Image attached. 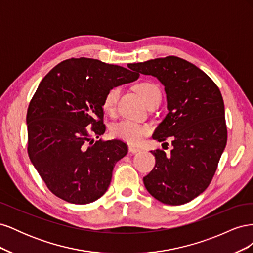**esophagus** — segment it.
<instances>
[{"label":"esophagus","instance_id":"esophagus-1","mask_svg":"<svg viewBox=\"0 0 253 253\" xmlns=\"http://www.w3.org/2000/svg\"><path fill=\"white\" fill-rule=\"evenodd\" d=\"M128 151L131 152V153H133V154H136V153L140 152L141 150H140V149H138V148H134L133 145H128Z\"/></svg>","mask_w":253,"mask_h":253}]
</instances>
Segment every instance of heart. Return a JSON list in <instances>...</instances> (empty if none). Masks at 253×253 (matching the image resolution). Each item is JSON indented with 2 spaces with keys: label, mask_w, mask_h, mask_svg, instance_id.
Listing matches in <instances>:
<instances>
[{
  "label": "heart",
  "mask_w": 253,
  "mask_h": 253,
  "mask_svg": "<svg viewBox=\"0 0 253 253\" xmlns=\"http://www.w3.org/2000/svg\"><path fill=\"white\" fill-rule=\"evenodd\" d=\"M136 89L140 94L147 105L153 100H155V99H160V97H162L159 88L152 82L139 83L136 86ZM119 94L120 88L117 86L112 87L106 91L103 100V106L105 111H114ZM111 132L112 135L118 139L126 141L127 143L131 144H138L142 141L143 137L149 133V127L138 124V122L125 119L113 125Z\"/></svg>",
  "instance_id": "heart-1"
}]
</instances>
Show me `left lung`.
Returning <instances> with one entry per match:
<instances>
[{"label": "left lung", "instance_id": "obj_1", "mask_svg": "<svg viewBox=\"0 0 253 253\" xmlns=\"http://www.w3.org/2000/svg\"><path fill=\"white\" fill-rule=\"evenodd\" d=\"M131 66L156 77L165 86L168 114L153 139L165 141L171 137L173 145L170 155L151 151L156 164L143 177L144 187L164 204L189 203L208 188L227 143L219 88L201 68L175 56Z\"/></svg>", "mask_w": 253, "mask_h": 253}]
</instances>
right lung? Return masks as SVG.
Returning a JSON list of instances; mask_svg holds the SVG:
<instances>
[{
  "instance_id": "1",
  "label": "right lung",
  "mask_w": 253,
  "mask_h": 253,
  "mask_svg": "<svg viewBox=\"0 0 253 253\" xmlns=\"http://www.w3.org/2000/svg\"><path fill=\"white\" fill-rule=\"evenodd\" d=\"M138 78L131 64L127 70L97 59L72 58L42 79L27 110L28 155L56 196L85 205L106 192L114 167L127 148L118 139L94 142L90 134L99 138L105 132L106 91Z\"/></svg>"
}]
</instances>
